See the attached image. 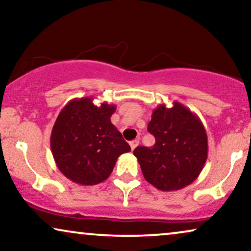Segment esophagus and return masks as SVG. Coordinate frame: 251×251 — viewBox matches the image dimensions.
Wrapping results in <instances>:
<instances>
[{"label": "esophagus", "mask_w": 251, "mask_h": 251, "mask_svg": "<svg viewBox=\"0 0 251 251\" xmlns=\"http://www.w3.org/2000/svg\"><path fill=\"white\" fill-rule=\"evenodd\" d=\"M138 144H139V140L138 139H135V140H132V142H130V147H131V150L133 151L136 149L137 146H138Z\"/></svg>", "instance_id": "obj_1"}]
</instances>
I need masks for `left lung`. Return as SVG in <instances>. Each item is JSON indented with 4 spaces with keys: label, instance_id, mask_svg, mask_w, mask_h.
<instances>
[{
    "label": "left lung",
    "instance_id": "8db88e82",
    "mask_svg": "<svg viewBox=\"0 0 251 251\" xmlns=\"http://www.w3.org/2000/svg\"><path fill=\"white\" fill-rule=\"evenodd\" d=\"M147 130L155 144L133 151L144 178L166 192L193 183L208 157V137L200 118L178 101L171 107L161 104L153 111Z\"/></svg>",
    "mask_w": 251,
    "mask_h": 251
}]
</instances>
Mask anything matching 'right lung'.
Returning a JSON list of instances; mask_svg holds the SVG:
<instances>
[{"label":"right lung","mask_w":251,"mask_h":251,"mask_svg":"<svg viewBox=\"0 0 251 251\" xmlns=\"http://www.w3.org/2000/svg\"><path fill=\"white\" fill-rule=\"evenodd\" d=\"M94 98H74L61 109L54 122L50 146L58 169L80 185L107 179L118 157L131 151L121 132L112 125L116 106L95 105Z\"/></svg>","instance_id":"right-lung-1"}]
</instances>
